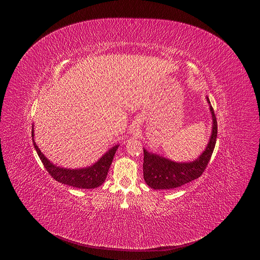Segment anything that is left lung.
I'll return each instance as SVG.
<instances>
[{
  "mask_svg": "<svg viewBox=\"0 0 260 260\" xmlns=\"http://www.w3.org/2000/svg\"><path fill=\"white\" fill-rule=\"evenodd\" d=\"M208 102L210 103L209 99ZM210 110L213 118L210 142L203 154L194 161L175 162L144 149L143 172L148 186L153 189H173L202 176L211 159L217 139V119L212 106H210Z\"/></svg>",
  "mask_w": 260,
  "mask_h": 260,
  "instance_id": "8db88e82",
  "label": "left lung"
}]
</instances>
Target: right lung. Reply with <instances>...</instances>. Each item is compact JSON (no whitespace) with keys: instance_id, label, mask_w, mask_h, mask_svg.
Instances as JSON below:
<instances>
[{"instance_id":"obj_1","label":"right lung","mask_w":260,"mask_h":260,"mask_svg":"<svg viewBox=\"0 0 260 260\" xmlns=\"http://www.w3.org/2000/svg\"><path fill=\"white\" fill-rule=\"evenodd\" d=\"M31 137L35 149L49 175L57 182L76 188L90 189L99 187L100 185H102L105 182L110 166L112 164L114 154L118 148V145L114 146L112 149H110L105 155H103L100 160H98L91 167L80 170H70L54 166L43 155L34 141V129L31 131Z\"/></svg>"}]
</instances>
